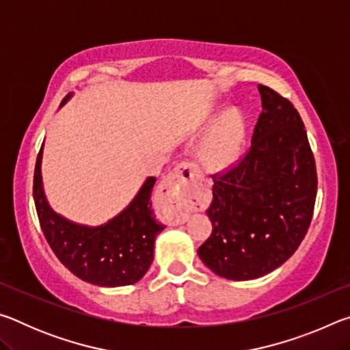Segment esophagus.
<instances>
[{
    "label": "esophagus",
    "mask_w": 350,
    "mask_h": 350,
    "mask_svg": "<svg viewBox=\"0 0 350 350\" xmlns=\"http://www.w3.org/2000/svg\"><path fill=\"white\" fill-rule=\"evenodd\" d=\"M196 176V167L189 162H180L167 176L163 187L173 200V210L179 221H183L193 208L191 182Z\"/></svg>",
    "instance_id": "obj_1"
}]
</instances>
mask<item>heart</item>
I'll return each instance as SVG.
<instances>
[{
    "label": "heart",
    "mask_w": 350,
    "mask_h": 350,
    "mask_svg": "<svg viewBox=\"0 0 350 350\" xmlns=\"http://www.w3.org/2000/svg\"><path fill=\"white\" fill-rule=\"evenodd\" d=\"M242 139V118L236 111L225 114L211 135L208 157L215 163L232 162L239 150Z\"/></svg>",
    "instance_id": "b5f03b06"
}]
</instances>
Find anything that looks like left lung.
<instances>
[{"label": "left lung", "mask_w": 350, "mask_h": 350, "mask_svg": "<svg viewBox=\"0 0 350 350\" xmlns=\"http://www.w3.org/2000/svg\"><path fill=\"white\" fill-rule=\"evenodd\" d=\"M262 112L252 145L213 177L210 238L199 258L216 275L256 280L292 256L312 222L317 167L304 123L288 98L259 85Z\"/></svg>", "instance_id": "obj_1"}]
</instances>
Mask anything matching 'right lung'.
<instances>
[{
    "label": "right lung",
    "instance_id": "obj_1",
    "mask_svg": "<svg viewBox=\"0 0 350 350\" xmlns=\"http://www.w3.org/2000/svg\"><path fill=\"white\" fill-rule=\"evenodd\" d=\"M41 150L33 173V200L43 234L52 252L80 280L103 287L129 286L146 273L152 262L154 239L165 225L151 208L156 183L148 177L126 210L97 228L66 221L47 205L41 185Z\"/></svg>",
    "mask_w": 350,
    "mask_h": 350
}]
</instances>
